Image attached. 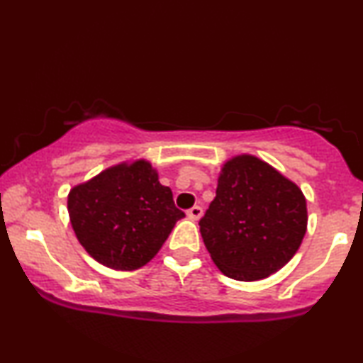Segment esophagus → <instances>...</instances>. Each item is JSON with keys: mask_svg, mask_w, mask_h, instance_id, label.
Segmentation results:
<instances>
[{"mask_svg": "<svg viewBox=\"0 0 363 363\" xmlns=\"http://www.w3.org/2000/svg\"><path fill=\"white\" fill-rule=\"evenodd\" d=\"M201 215H203V208H201V206H193V208H190V210L186 211V216L190 220H193V222L200 220Z\"/></svg>", "mask_w": 363, "mask_h": 363, "instance_id": "1", "label": "esophagus"}]
</instances>
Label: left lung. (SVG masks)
I'll list each match as a JSON object with an SVG mask.
<instances>
[{"mask_svg": "<svg viewBox=\"0 0 363 363\" xmlns=\"http://www.w3.org/2000/svg\"><path fill=\"white\" fill-rule=\"evenodd\" d=\"M307 222V200L294 182L253 155H237L223 163L200 233L223 275L255 281L291 260Z\"/></svg>", "mask_w": 363, "mask_h": 363, "instance_id": "left-lung-1", "label": "left lung"}]
</instances>
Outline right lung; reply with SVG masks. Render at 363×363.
Returning <instances> with one entry per match:
<instances>
[{"mask_svg": "<svg viewBox=\"0 0 363 363\" xmlns=\"http://www.w3.org/2000/svg\"><path fill=\"white\" fill-rule=\"evenodd\" d=\"M68 213L82 247L113 270H136L157 255L185 213L147 160L106 168L68 193Z\"/></svg>", "mask_w": 363, "mask_h": 363, "instance_id": "right-lung-1", "label": "right lung"}]
</instances>
